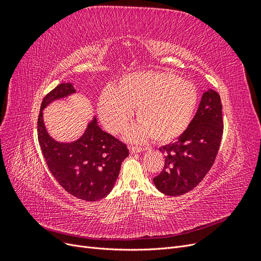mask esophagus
I'll use <instances>...</instances> for the list:
<instances>
[{
	"label": "esophagus",
	"mask_w": 261,
	"mask_h": 261,
	"mask_svg": "<svg viewBox=\"0 0 261 261\" xmlns=\"http://www.w3.org/2000/svg\"><path fill=\"white\" fill-rule=\"evenodd\" d=\"M129 150H130L132 153H137V152L145 151V150H147V148H141V147H138V146H132V147H129Z\"/></svg>",
	"instance_id": "esophagus-1"
}]
</instances>
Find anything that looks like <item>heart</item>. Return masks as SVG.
<instances>
[{
  "label": "heart",
  "instance_id": "1",
  "mask_svg": "<svg viewBox=\"0 0 261 261\" xmlns=\"http://www.w3.org/2000/svg\"><path fill=\"white\" fill-rule=\"evenodd\" d=\"M198 102L191 82L165 72H137L121 78L117 88L109 87L99 100V115L106 128L121 133L137 108L139 122L127 132L130 140L153 137L168 143L185 132Z\"/></svg>",
  "mask_w": 261,
  "mask_h": 261
}]
</instances>
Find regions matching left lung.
Masks as SVG:
<instances>
[{
  "mask_svg": "<svg viewBox=\"0 0 261 261\" xmlns=\"http://www.w3.org/2000/svg\"><path fill=\"white\" fill-rule=\"evenodd\" d=\"M222 134V103L219 93L209 89L202 94L185 132L175 143L159 149L165 162L162 172L153 177L154 186L168 196H180L194 189L215 163Z\"/></svg>",
  "mask_w": 261,
  "mask_h": 261,
  "instance_id": "obj_1",
  "label": "left lung"
}]
</instances>
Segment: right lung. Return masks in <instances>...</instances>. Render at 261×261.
<instances>
[{"mask_svg": "<svg viewBox=\"0 0 261 261\" xmlns=\"http://www.w3.org/2000/svg\"><path fill=\"white\" fill-rule=\"evenodd\" d=\"M75 92L72 84H60L43 98L38 117V140L46 165L59 184L78 199L96 201L112 191L128 149L102 130L96 117L73 143H60L49 135L43 122L44 108Z\"/></svg>", "mask_w": 261, "mask_h": 261, "instance_id": "obj_1", "label": "right lung"}]
</instances>
